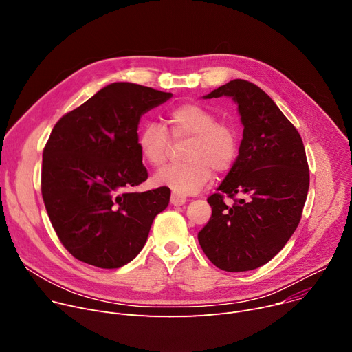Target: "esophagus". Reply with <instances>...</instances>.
I'll list each match as a JSON object with an SVG mask.
<instances>
[{"label":"esophagus","instance_id":"esophagus-1","mask_svg":"<svg viewBox=\"0 0 352 352\" xmlns=\"http://www.w3.org/2000/svg\"><path fill=\"white\" fill-rule=\"evenodd\" d=\"M170 202H171V205H174V206H181V205H184L185 202H186V197L185 195H182V194H178V192H171V197H170Z\"/></svg>","mask_w":352,"mask_h":352}]
</instances>
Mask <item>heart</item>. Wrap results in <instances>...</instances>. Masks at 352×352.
<instances>
[{
	"instance_id": "obj_1",
	"label": "heart",
	"mask_w": 352,
	"mask_h": 352,
	"mask_svg": "<svg viewBox=\"0 0 352 352\" xmlns=\"http://www.w3.org/2000/svg\"><path fill=\"white\" fill-rule=\"evenodd\" d=\"M167 126L174 140H189L184 164L157 171L153 182L178 194H195L212 178V170L228 173L237 158L239 139L233 127L217 122L216 115L198 104H184L167 115ZM142 157L153 167L164 164L171 139L163 126L146 123L138 138Z\"/></svg>"
}]
</instances>
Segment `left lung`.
Segmentation results:
<instances>
[{"mask_svg": "<svg viewBox=\"0 0 352 352\" xmlns=\"http://www.w3.org/2000/svg\"><path fill=\"white\" fill-rule=\"evenodd\" d=\"M220 97L236 102L243 139L219 194L208 198L212 216L198 240L217 268L243 272L271 261L295 233L309 190V167L300 135L260 87L233 80L204 98ZM225 193L242 198L228 207Z\"/></svg>", "mask_w": 352, "mask_h": 352, "instance_id": "1", "label": "left lung"}]
</instances>
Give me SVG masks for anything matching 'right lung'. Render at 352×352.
I'll return each mask as SVG.
<instances>
[{"label": "right lung", "mask_w": 352, "mask_h": 352, "mask_svg": "<svg viewBox=\"0 0 352 352\" xmlns=\"http://www.w3.org/2000/svg\"><path fill=\"white\" fill-rule=\"evenodd\" d=\"M171 97L112 82L54 124L43 150L42 197L57 237L77 260L108 270L131 263L168 206V188L131 189L147 179L140 118Z\"/></svg>", "instance_id": "add662e5"}]
</instances>
